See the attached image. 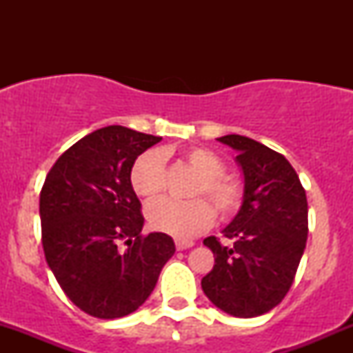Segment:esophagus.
<instances>
[{
  "label": "esophagus",
  "mask_w": 353,
  "mask_h": 353,
  "mask_svg": "<svg viewBox=\"0 0 353 353\" xmlns=\"http://www.w3.org/2000/svg\"><path fill=\"white\" fill-rule=\"evenodd\" d=\"M193 245H194L193 241L176 239V248H177V251H184V249H190V248H193Z\"/></svg>",
  "instance_id": "esophagus-1"
}]
</instances>
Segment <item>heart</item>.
<instances>
[{"label":"heart","mask_w":353,"mask_h":353,"mask_svg":"<svg viewBox=\"0 0 353 353\" xmlns=\"http://www.w3.org/2000/svg\"><path fill=\"white\" fill-rule=\"evenodd\" d=\"M188 165L198 172L191 196H205L216 206L222 219H230L244 203V184L236 176L225 172L222 157L208 148H190L184 152ZM130 183L134 193L143 198H157L167 184L165 159L159 150H147L137 157L130 172ZM203 198L159 199L147 208V219L154 229L188 239L205 230L215 220V210Z\"/></svg>","instance_id":"b5f03b06"}]
</instances>
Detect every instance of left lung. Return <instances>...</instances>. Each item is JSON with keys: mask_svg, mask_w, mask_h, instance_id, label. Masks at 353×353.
Wrapping results in <instances>:
<instances>
[{"mask_svg": "<svg viewBox=\"0 0 353 353\" xmlns=\"http://www.w3.org/2000/svg\"><path fill=\"white\" fill-rule=\"evenodd\" d=\"M237 152L244 174V203L222 230L203 241L215 265L203 276L206 297L236 318H254L282 302L294 283L307 241V198L290 162L279 152L241 134L216 138Z\"/></svg>", "mask_w": 353, "mask_h": 353, "instance_id": "1", "label": "left lung"}]
</instances>
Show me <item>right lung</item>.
Instances as JSON below:
<instances>
[{
  "label": "right lung",
  "instance_id": "obj_1",
  "mask_svg": "<svg viewBox=\"0 0 353 353\" xmlns=\"http://www.w3.org/2000/svg\"><path fill=\"white\" fill-rule=\"evenodd\" d=\"M160 140L124 126L101 128L68 148L42 186L46 261L66 297L94 318L137 311L176 251L167 234H141V203L130 183L137 157Z\"/></svg>",
  "mask_w": 353,
  "mask_h": 353
}]
</instances>
